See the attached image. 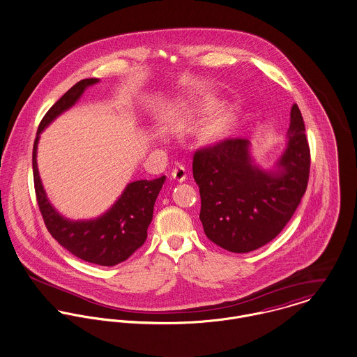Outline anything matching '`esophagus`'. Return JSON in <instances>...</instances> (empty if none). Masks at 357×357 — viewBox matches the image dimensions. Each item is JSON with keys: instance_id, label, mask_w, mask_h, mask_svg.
I'll return each instance as SVG.
<instances>
[{"instance_id": "obj_1", "label": "esophagus", "mask_w": 357, "mask_h": 357, "mask_svg": "<svg viewBox=\"0 0 357 357\" xmlns=\"http://www.w3.org/2000/svg\"><path fill=\"white\" fill-rule=\"evenodd\" d=\"M172 177H173L176 181H178V183L185 181V178H187V169H185L184 166H180V165H178L177 167L173 169Z\"/></svg>"}]
</instances>
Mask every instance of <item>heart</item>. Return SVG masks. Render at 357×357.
I'll return each mask as SVG.
<instances>
[{
  "instance_id": "b5f03b06",
  "label": "heart",
  "mask_w": 357,
  "mask_h": 357,
  "mask_svg": "<svg viewBox=\"0 0 357 357\" xmlns=\"http://www.w3.org/2000/svg\"><path fill=\"white\" fill-rule=\"evenodd\" d=\"M227 123H229V116L227 112L220 110L217 113H214L207 123L204 124L203 128V135L207 139H215L218 136H221L224 133V130H227Z\"/></svg>"
}]
</instances>
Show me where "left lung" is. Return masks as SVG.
Here are the masks:
<instances>
[{"instance_id": "8db88e82", "label": "left lung", "mask_w": 357, "mask_h": 357, "mask_svg": "<svg viewBox=\"0 0 357 357\" xmlns=\"http://www.w3.org/2000/svg\"><path fill=\"white\" fill-rule=\"evenodd\" d=\"M287 137L284 153L267 170L254 161L247 139H227L195 153L199 218L214 244L236 254L255 251L289 222L310 174V147L296 103Z\"/></svg>"}]
</instances>
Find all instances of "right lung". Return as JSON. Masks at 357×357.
<instances>
[{"instance_id": "add662e5", "label": "right lung", "mask_w": 357, "mask_h": 357, "mask_svg": "<svg viewBox=\"0 0 357 357\" xmlns=\"http://www.w3.org/2000/svg\"><path fill=\"white\" fill-rule=\"evenodd\" d=\"M99 79H83L60 98L42 119L33 142V170L35 194L45 225L50 234L72 255L99 266H114L140 248L147 238L154 204L165 183V176L154 180L130 183L114 204L91 220H69L61 215L47 199L40 181L36 151L40 133L59 116L70 109L83 93Z\"/></svg>"}]
</instances>
